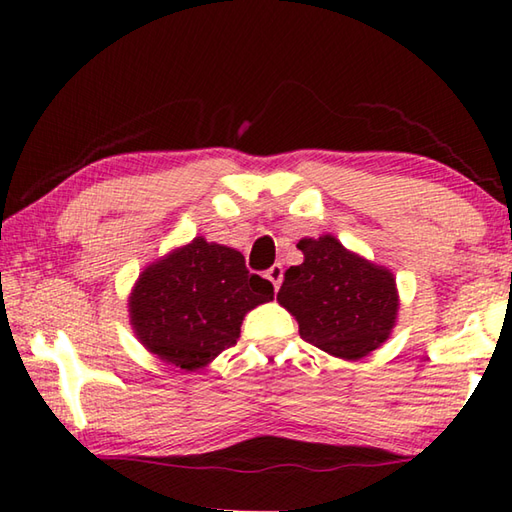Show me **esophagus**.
<instances>
[{
	"label": "esophagus",
	"instance_id": "obj_1",
	"mask_svg": "<svg viewBox=\"0 0 512 512\" xmlns=\"http://www.w3.org/2000/svg\"><path fill=\"white\" fill-rule=\"evenodd\" d=\"M282 275H284V268H282V264H273V266L268 268V271H266V277H268V280H271V284L275 287V291L280 289V284H282Z\"/></svg>",
	"mask_w": 512,
	"mask_h": 512
}]
</instances>
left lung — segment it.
Returning <instances> with one entry per match:
<instances>
[{
    "label": "left lung",
    "instance_id": "8db88e82",
    "mask_svg": "<svg viewBox=\"0 0 512 512\" xmlns=\"http://www.w3.org/2000/svg\"><path fill=\"white\" fill-rule=\"evenodd\" d=\"M300 266L284 273L277 302L298 320L302 341L341 359H361L388 339L397 316L395 277L350 253L339 239H300Z\"/></svg>",
    "mask_w": 512,
    "mask_h": 512
}]
</instances>
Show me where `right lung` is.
Returning a JSON list of instances; mask_svg holds the SVG:
<instances>
[{"instance_id":"obj_1","label":"right lung","mask_w":512,"mask_h":512,"mask_svg":"<svg viewBox=\"0 0 512 512\" xmlns=\"http://www.w3.org/2000/svg\"><path fill=\"white\" fill-rule=\"evenodd\" d=\"M268 300L273 284L250 273L244 255L196 237L146 268L128 305L144 348L194 372L232 348L246 311Z\"/></svg>"}]
</instances>
